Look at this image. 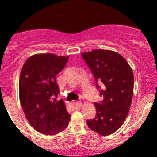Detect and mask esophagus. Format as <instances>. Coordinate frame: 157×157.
<instances>
[{
	"label": "esophagus",
	"mask_w": 157,
	"mask_h": 157,
	"mask_svg": "<svg viewBox=\"0 0 157 157\" xmlns=\"http://www.w3.org/2000/svg\"><path fill=\"white\" fill-rule=\"evenodd\" d=\"M71 108L74 110H78L82 107V102H74L71 103Z\"/></svg>",
	"instance_id": "esophagus-1"
}]
</instances>
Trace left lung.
Here are the masks:
<instances>
[{"label": "left lung", "mask_w": 157, "mask_h": 157, "mask_svg": "<svg viewBox=\"0 0 157 157\" xmlns=\"http://www.w3.org/2000/svg\"><path fill=\"white\" fill-rule=\"evenodd\" d=\"M93 73L103 100L94 102L96 115L86 121L92 131L102 136L116 131L127 117L134 93V74L120 54L96 49L81 54ZM100 84L101 87L99 86Z\"/></svg>", "instance_id": "8db88e82"}]
</instances>
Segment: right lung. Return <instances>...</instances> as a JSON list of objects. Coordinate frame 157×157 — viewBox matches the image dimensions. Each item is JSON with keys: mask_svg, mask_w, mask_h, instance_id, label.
<instances>
[{"mask_svg": "<svg viewBox=\"0 0 157 157\" xmlns=\"http://www.w3.org/2000/svg\"><path fill=\"white\" fill-rule=\"evenodd\" d=\"M69 57L54 54H36L22 67L19 81L20 100L26 118L38 132L52 135L64 131L71 115L60 93L56 75L67 63Z\"/></svg>", "mask_w": 157, "mask_h": 157, "instance_id": "add662e5", "label": "right lung"}]
</instances>
